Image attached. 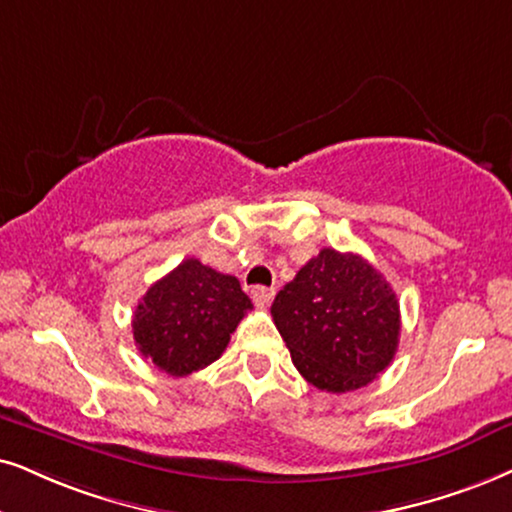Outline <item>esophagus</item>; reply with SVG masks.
I'll return each mask as SVG.
<instances>
[{"mask_svg":"<svg viewBox=\"0 0 512 512\" xmlns=\"http://www.w3.org/2000/svg\"><path fill=\"white\" fill-rule=\"evenodd\" d=\"M250 297H252V302L257 304V307L264 309V307H269L271 300H274V290L264 288V286H257V288L250 290Z\"/></svg>","mask_w":512,"mask_h":512,"instance_id":"obj_1","label":"esophagus"}]
</instances>
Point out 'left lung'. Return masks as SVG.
Segmentation results:
<instances>
[{"label":"left lung","mask_w":512,"mask_h":512,"mask_svg":"<svg viewBox=\"0 0 512 512\" xmlns=\"http://www.w3.org/2000/svg\"><path fill=\"white\" fill-rule=\"evenodd\" d=\"M271 316L297 371L323 392L366 387L399 345L397 295L354 252L323 248L276 295Z\"/></svg>","instance_id":"obj_1"}]
</instances>
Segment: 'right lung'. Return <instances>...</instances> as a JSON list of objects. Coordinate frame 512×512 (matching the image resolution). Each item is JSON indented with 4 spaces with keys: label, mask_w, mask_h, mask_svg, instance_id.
Instances as JSON below:
<instances>
[{
    "label": "right lung",
    "mask_w": 512,
    "mask_h": 512,
    "mask_svg": "<svg viewBox=\"0 0 512 512\" xmlns=\"http://www.w3.org/2000/svg\"><path fill=\"white\" fill-rule=\"evenodd\" d=\"M250 309L236 276L189 257L141 297L132 319L134 342L160 371L184 378L222 357Z\"/></svg>",
    "instance_id": "right-lung-1"
}]
</instances>
